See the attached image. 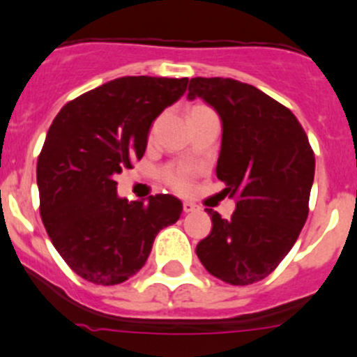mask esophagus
<instances>
[{
	"instance_id": "1",
	"label": "esophagus",
	"mask_w": 357,
	"mask_h": 357,
	"mask_svg": "<svg viewBox=\"0 0 357 357\" xmlns=\"http://www.w3.org/2000/svg\"><path fill=\"white\" fill-rule=\"evenodd\" d=\"M182 208H183V213H190V211H196L197 210L196 204L190 203V201H183Z\"/></svg>"
}]
</instances>
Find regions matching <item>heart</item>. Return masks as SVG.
Masks as SVG:
<instances>
[{
    "label": "heart",
    "mask_w": 357,
    "mask_h": 357,
    "mask_svg": "<svg viewBox=\"0 0 357 357\" xmlns=\"http://www.w3.org/2000/svg\"><path fill=\"white\" fill-rule=\"evenodd\" d=\"M197 109H206L204 105H196L192 111ZM163 180L172 187V189L183 192L190 187V180H192V170L187 167H168L163 170Z\"/></svg>",
    "instance_id": "heart-1"
}]
</instances>
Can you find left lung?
<instances>
[{
  "instance_id": "obj_1",
  "label": "left lung",
  "mask_w": 357,
  "mask_h": 357,
  "mask_svg": "<svg viewBox=\"0 0 357 357\" xmlns=\"http://www.w3.org/2000/svg\"><path fill=\"white\" fill-rule=\"evenodd\" d=\"M187 97H201L220 116L217 178L236 197L231 220L206 208L213 227L196 253L225 283H257L280 266L305 224L316 167L312 147L294 112L252 84L192 77Z\"/></svg>"
}]
</instances>
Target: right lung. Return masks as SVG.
Masks as SVG:
<instances>
[{
    "label": "right lung",
    "instance_id": "add662e5",
    "mask_svg": "<svg viewBox=\"0 0 357 357\" xmlns=\"http://www.w3.org/2000/svg\"><path fill=\"white\" fill-rule=\"evenodd\" d=\"M187 83V77H118L55 116L38 158L40 213L55 250L83 280L111 287L132 278L158 232L180 218L175 196L128 203L116 192V177L142 160L151 125Z\"/></svg>",
    "mask_w": 357,
    "mask_h": 357
}]
</instances>
